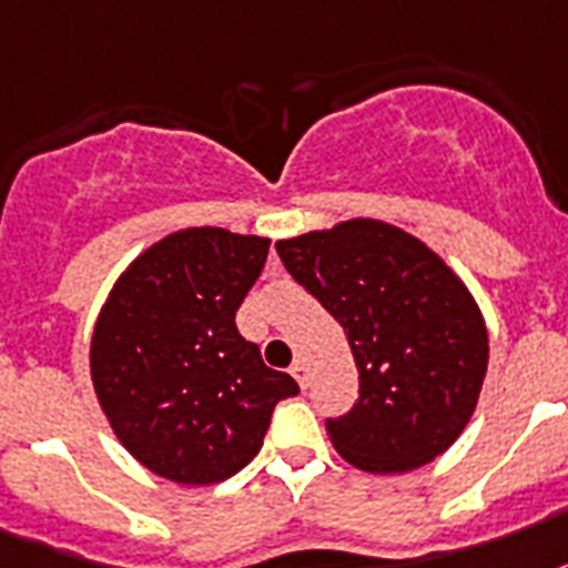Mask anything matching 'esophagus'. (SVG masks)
<instances>
[{
  "instance_id": "obj_1",
  "label": "esophagus",
  "mask_w": 568,
  "mask_h": 568,
  "mask_svg": "<svg viewBox=\"0 0 568 568\" xmlns=\"http://www.w3.org/2000/svg\"><path fill=\"white\" fill-rule=\"evenodd\" d=\"M292 376L297 379L300 388H306V385H308V367H306V362H303V358H297V362L292 364Z\"/></svg>"
}]
</instances>
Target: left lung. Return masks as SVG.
I'll use <instances>...</instances> for the list:
<instances>
[{
	"label": "left lung",
	"mask_w": 568,
	"mask_h": 568,
	"mask_svg": "<svg viewBox=\"0 0 568 568\" xmlns=\"http://www.w3.org/2000/svg\"><path fill=\"white\" fill-rule=\"evenodd\" d=\"M285 271L329 312L358 367V399L326 419L364 473H412L467 428L487 373V326L460 276L412 233L376 219L280 239Z\"/></svg>",
	"instance_id": "8db88e82"
}]
</instances>
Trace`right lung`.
Segmentation results:
<instances>
[{
  "label": "right lung",
  "mask_w": 568,
  "mask_h": 568,
  "mask_svg": "<svg viewBox=\"0 0 568 568\" xmlns=\"http://www.w3.org/2000/svg\"><path fill=\"white\" fill-rule=\"evenodd\" d=\"M268 239L189 227L124 268L90 344L92 388L122 446L160 478L201 487L262 449L274 405L297 394L236 329Z\"/></svg>",
  "instance_id": "1"
}]
</instances>
